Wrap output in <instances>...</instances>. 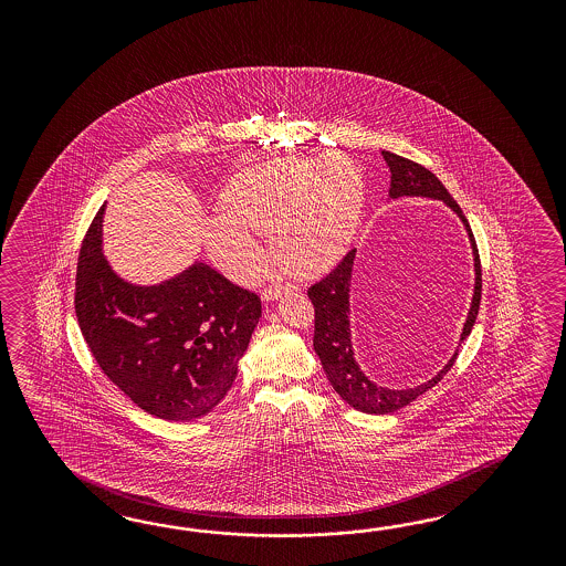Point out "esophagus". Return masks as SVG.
I'll return each mask as SVG.
<instances>
[{
	"instance_id": "1",
	"label": "esophagus",
	"mask_w": 566,
	"mask_h": 566,
	"mask_svg": "<svg viewBox=\"0 0 566 566\" xmlns=\"http://www.w3.org/2000/svg\"><path fill=\"white\" fill-rule=\"evenodd\" d=\"M294 289L296 286H292V284H272V286L261 291V296H263V301H275L282 292L294 291Z\"/></svg>"
}]
</instances>
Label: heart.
<instances>
[{"label": "heart", "instance_id": "b5f03b06", "mask_svg": "<svg viewBox=\"0 0 566 566\" xmlns=\"http://www.w3.org/2000/svg\"><path fill=\"white\" fill-rule=\"evenodd\" d=\"M365 199L363 171L344 155L275 159L226 187L223 216L206 222L207 251L234 277L255 280L268 265L263 234L289 272L322 274L355 239Z\"/></svg>", "mask_w": 566, "mask_h": 566}]
</instances>
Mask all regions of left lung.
<instances>
[{"mask_svg": "<svg viewBox=\"0 0 566 566\" xmlns=\"http://www.w3.org/2000/svg\"><path fill=\"white\" fill-rule=\"evenodd\" d=\"M381 155H384L388 168L392 171V180H390V197L392 199H398V197L440 199L452 211H457V216L463 220L464 228L469 232V240H471V247H473V259H475V292H473L471 308H469L463 334H461V340H464L471 334L473 324L478 319L481 303L480 251H478V244L473 239L471 226L464 218L463 209L450 197V192L436 178V174H431L428 168H423L421 164H415L407 157H400V155L390 154V151H381ZM353 263H355V249L348 251L343 261L326 277L315 282L307 291L308 298H311L313 308H315L313 348L322 360V367L326 371L332 388L353 409L369 412V415H388V412H396L398 409L411 405L417 396H421L423 392H428L429 388H433L450 371V367L457 360L459 350L452 355V359L446 363L444 369L438 376L431 377L429 381L421 384V386H415V388L390 390V388L376 386L371 379H367V376L360 371L357 360H355L353 344H350L348 291H350Z\"/></svg>", "mask_w": 566, "mask_h": 566, "instance_id": "left-lung-1", "label": "left lung"}]
</instances>
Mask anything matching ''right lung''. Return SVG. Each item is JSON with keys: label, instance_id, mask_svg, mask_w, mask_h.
<instances>
[{"label": "right lung", "instance_id": "right-lung-1", "mask_svg": "<svg viewBox=\"0 0 566 566\" xmlns=\"http://www.w3.org/2000/svg\"><path fill=\"white\" fill-rule=\"evenodd\" d=\"M103 209L76 268L74 308L99 369L138 409L166 421L211 411L230 390L261 317L255 292L195 261L159 286H133L102 255Z\"/></svg>", "mask_w": 566, "mask_h": 566}]
</instances>
